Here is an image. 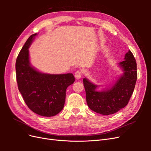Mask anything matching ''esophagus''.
I'll return each mask as SVG.
<instances>
[{
    "label": "esophagus",
    "mask_w": 151,
    "mask_h": 151,
    "mask_svg": "<svg viewBox=\"0 0 151 151\" xmlns=\"http://www.w3.org/2000/svg\"><path fill=\"white\" fill-rule=\"evenodd\" d=\"M75 77H76V79H81L82 77V72L79 70L77 71L76 72V74H75Z\"/></svg>",
    "instance_id": "34e87169"
}]
</instances>
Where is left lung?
I'll use <instances>...</instances> for the list:
<instances>
[{
  "label": "left lung",
  "mask_w": 151,
  "mask_h": 151,
  "mask_svg": "<svg viewBox=\"0 0 151 151\" xmlns=\"http://www.w3.org/2000/svg\"><path fill=\"white\" fill-rule=\"evenodd\" d=\"M118 66L123 71L122 74L118 76L115 82L101 91L98 88L101 86L95 84L87 78L83 79L87 104L91 110L101 115H112L129 103L137 77L136 61L130 50Z\"/></svg>",
  "instance_id": "8db88e82"
}]
</instances>
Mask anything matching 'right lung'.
<instances>
[{"instance_id":"add662e5","label":"right lung","mask_w":151,"mask_h":151,"mask_svg":"<svg viewBox=\"0 0 151 151\" xmlns=\"http://www.w3.org/2000/svg\"><path fill=\"white\" fill-rule=\"evenodd\" d=\"M35 33L27 40L16 62V80L19 92L27 106L34 113L43 116H53L64 106L66 89L75 81L70 73L50 74L38 70L30 63L29 48Z\"/></svg>"}]
</instances>
